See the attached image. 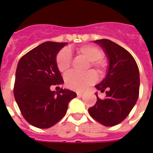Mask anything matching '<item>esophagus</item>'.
<instances>
[{
    "mask_svg": "<svg viewBox=\"0 0 153 153\" xmlns=\"http://www.w3.org/2000/svg\"><path fill=\"white\" fill-rule=\"evenodd\" d=\"M77 96L79 97H82L83 96V93H79V92H78V93H77Z\"/></svg>",
    "mask_w": 153,
    "mask_h": 153,
    "instance_id": "1",
    "label": "esophagus"
}]
</instances>
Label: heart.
Listing matches in <instances>:
<instances>
[{"label":"heart","instance_id":"b5f03b06","mask_svg":"<svg viewBox=\"0 0 153 153\" xmlns=\"http://www.w3.org/2000/svg\"><path fill=\"white\" fill-rule=\"evenodd\" d=\"M76 52L90 61V66L98 74H102L105 70V63L100 59L102 52L99 47L93 45H83L78 47ZM56 65L60 72L65 74L69 70L72 61L71 53L68 49H63L56 56ZM96 75L93 71L79 74L71 72L65 76V83L69 89L83 91L95 81Z\"/></svg>","mask_w":153,"mask_h":153}]
</instances>
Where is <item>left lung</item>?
<instances>
[{"instance_id": "1", "label": "left lung", "mask_w": 153, "mask_h": 153, "mask_svg": "<svg viewBox=\"0 0 153 153\" xmlns=\"http://www.w3.org/2000/svg\"><path fill=\"white\" fill-rule=\"evenodd\" d=\"M100 46L109 61L106 76L95 87L106 97L100 99L89 108L90 115L105 126H113L123 121L129 114L139 97L140 71L130 53L107 39L94 41Z\"/></svg>"}]
</instances>
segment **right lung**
I'll return each mask as SVG.
<instances>
[{"instance_id": "obj_1", "label": "right lung", "mask_w": 153, "mask_h": 153, "mask_svg": "<svg viewBox=\"0 0 153 153\" xmlns=\"http://www.w3.org/2000/svg\"><path fill=\"white\" fill-rule=\"evenodd\" d=\"M67 43L47 41L31 50L19 60L13 95L25 120L40 129H47L65 116L68 104L76 93L61 88L63 77L56 65V55Z\"/></svg>"}]
</instances>
